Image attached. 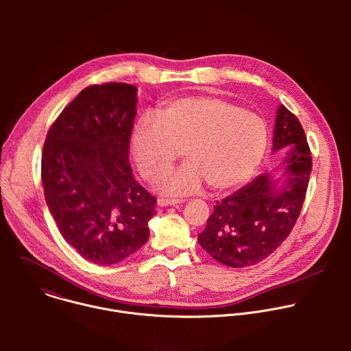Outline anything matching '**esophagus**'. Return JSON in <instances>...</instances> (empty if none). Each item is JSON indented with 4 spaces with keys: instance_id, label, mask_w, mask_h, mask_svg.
Returning <instances> with one entry per match:
<instances>
[{
    "instance_id": "34e87169",
    "label": "esophagus",
    "mask_w": 351,
    "mask_h": 351,
    "mask_svg": "<svg viewBox=\"0 0 351 351\" xmlns=\"http://www.w3.org/2000/svg\"><path fill=\"white\" fill-rule=\"evenodd\" d=\"M158 206L160 207H167V206H176V204H180L183 203V199H179V198H158Z\"/></svg>"
}]
</instances>
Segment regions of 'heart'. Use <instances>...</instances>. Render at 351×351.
Instances as JSON below:
<instances>
[{
  "instance_id": "obj_1",
  "label": "heart",
  "mask_w": 351,
  "mask_h": 351,
  "mask_svg": "<svg viewBox=\"0 0 351 351\" xmlns=\"http://www.w3.org/2000/svg\"><path fill=\"white\" fill-rule=\"evenodd\" d=\"M267 147L264 119L215 95L172 99L158 118L140 117L129 140L132 158L148 180L169 171L183 149L189 162L158 182L169 194L195 193L204 182L215 194L233 191L253 178Z\"/></svg>"
}]
</instances>
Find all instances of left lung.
<instances>
[{"label":"left lung","instance_id":"1","mask_svg":"<svg viewBox=\"0 0 351 351\" xmlns=\"http://www.w3.org/2000/svg\"><path fill=\"white\" fill-rule=\"evenodd\" d=\"M274 152L286 149L279 169L257 176L234 194L217 202L198 243L218 263L243 268L261 263L290 234L303 208L313 169L304 129L285 106L276 114Z\"/></svg>","mask_w":351,"mask_h":351}]
</instances>
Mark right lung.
Wrapping results in <instances>:
<instances>
[{"mask_svg":"<svg viewBox=\"0 0 351 351\" xmlns=\"http://www.w3.org/2000/svg\"><path fill=\"white\" fill-rule=\"evenodd\" d=\"M137 87L91 84L49 128L41 156L44 195L62 237L87 261L111 265L148 240L157 198L129 162Z\"/></svg>","mask_w":351,"mask_h":351,"instance_id":"right-lung-1","label":"right lung"}]
</instances>
